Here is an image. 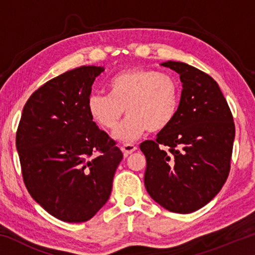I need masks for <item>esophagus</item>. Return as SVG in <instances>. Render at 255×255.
I'll return each mask as SVG.
<instances>
[{
  "instance_id": "34e87169",
  "label": "esophagus",
  "mask_w": 255,
  "mask_h": 255,
  "mask_svg": "<svg viewBox=\"0 0 255 255\" xmlns=\"http://www.w3.org/2000/svg\"><path fill=\"white\" fill-rule=\"evenodd\" d=\"M136 149H137V147H136L135 145H132V144H124L122 146V150L124 152L125 156H128L129 154H131L132 152H135Z\"/></svg>"
}]
</instances>
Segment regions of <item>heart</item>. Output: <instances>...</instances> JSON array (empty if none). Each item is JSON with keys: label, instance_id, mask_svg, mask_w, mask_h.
I'll return each instance as SVG.
<instances>
[{"label": "heart", "instance_id": "b5f03b06", "mask_svg": "<svg viewBox=\"0 0 255 255\" xmlns=\"http://www.w3.org/2000/svg\"><path fill=\"white\" fill-rule=\"evenodd\" d=\"M179 107V85L172 75L148 68H129L108 82V96L91 94L86 108L101 128H116L126 110L128 117L116 129L114 138L133 141L146 131L165 129Z\"/></svg>", "mask_w": 255, "mask_h": 255}]
</instances>
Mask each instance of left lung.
Masks as SVG:
<instances>
[{"instance_id":"8db88e82","label":"left lung","mask_w":255,"mask_h":255,"mask_svg":"<svg viewBox=\"0 0 255 255\" xmlns=\"http://www.w3.org/2000/svg\"><path fill=\"white\" fill-rule=\"evenodd\" d=\"M180 75L182 92L174 119L145 140V188L163 208L193 213L221 191L230 173L235 125L213 77L182 62L162 63Z\"/></svg>"}]
</instances>
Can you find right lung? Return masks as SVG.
<instances>
[{"instance_id":"right-lung-1","label":"right lung","mask_w":255,"mask_h":255,"mask_svg":"<svg viewBox=\"0 0 255 255\" xmlns=\"http://www.w3.org/2000/svg\"><path fill=\"white\" fill-rule=\"evenodd\" d=\"M101 66H81L28 99L15 145L25 187L47 213L66 223L91 219L108 201L123 153L90 117L86 103ZM101 154L93 156L96 150Z\"/></svg>"}]
</instances>
